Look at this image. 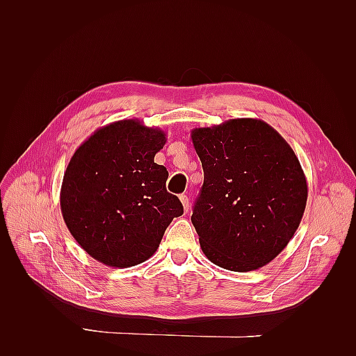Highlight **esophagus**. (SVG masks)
<instances>
[{"label":"esophagus","instance_id":"1","mask_svg":"<svg viewBox=\"0 0 356 356\" xmlns=\"http://www.w3.org/2000/svg\"><path fill=\"white\" fill-rule=\"evenodd\" d=\"M179 200H181V203H182V207H184V211H186V212H188V208H190V200H188L187 195H181V196H179Z\"/></svg>","mask_w":356,"mask_h":356}]
</instances>
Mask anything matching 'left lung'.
Segmentation results:
<instances>
[{
  "label": "left lung",
  "instance_id": "8db88e82",
  "mask_svg": "<svg viewBox=\"0 0 356 356\" xmlns=\"http://www.w3.org/2000/svg\"><path fill=\"white\" fill-rule=\"evenodd\" d=\"M203 186L191 222L203 254L225 270L251 272L293 239L307 202L298 157L258 118H232L191 131Z\"/></svg>",
  "mask_w": 356,
  "mask_h": 356
}]
</instances>
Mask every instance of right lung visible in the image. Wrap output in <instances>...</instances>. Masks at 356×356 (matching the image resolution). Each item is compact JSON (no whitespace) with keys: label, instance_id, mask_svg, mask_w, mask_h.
Instances as JSON below:
<instances>
[{"label":"right lung","instance_id":"obj_1","mask_svg":"<svg viewBox=\"0 0 356 356\" xmlns=\"http://www.w3.org/2000/svg\"><path fill=\"white\" fill-rule=\"evenodd\" d=\"M166 134L138 118L95 131L63 174L60 211L72 238L96 261L132 267L154 255L165 230L184 212L154 163Z\"/></svg>","mask_w":356,"mask_h":356}]
</instances>
